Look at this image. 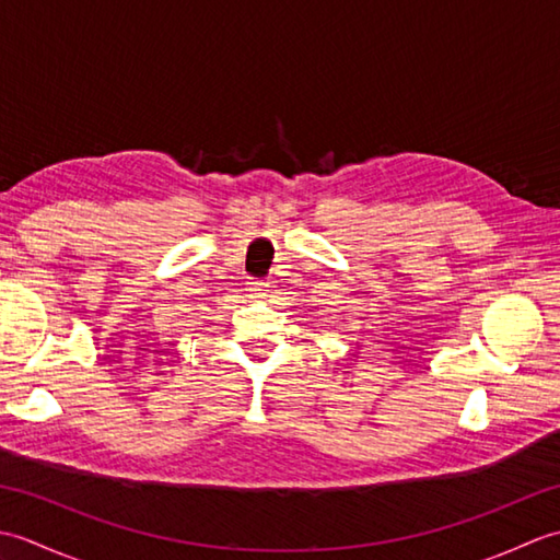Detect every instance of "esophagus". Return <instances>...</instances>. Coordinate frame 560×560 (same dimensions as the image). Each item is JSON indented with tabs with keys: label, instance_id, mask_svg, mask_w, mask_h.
I'll return each instance as SVG.
<instances>
[{
	"label": "esophagus",
	"instance_id": "1",
	"mask_svg": "<svg viewBox=\"0 0 560 560\" xmlns=\"http://www.w3.org/2000/svg\"><path fill=\"white\" fill-rule=\"evenodd\" d=\"M247 291L249 295H255V299H261L269 291V283L265 281H247Z\"/></svg>",
	"mask_w": 560,
	"mask_h": 560
}]
</instances>
